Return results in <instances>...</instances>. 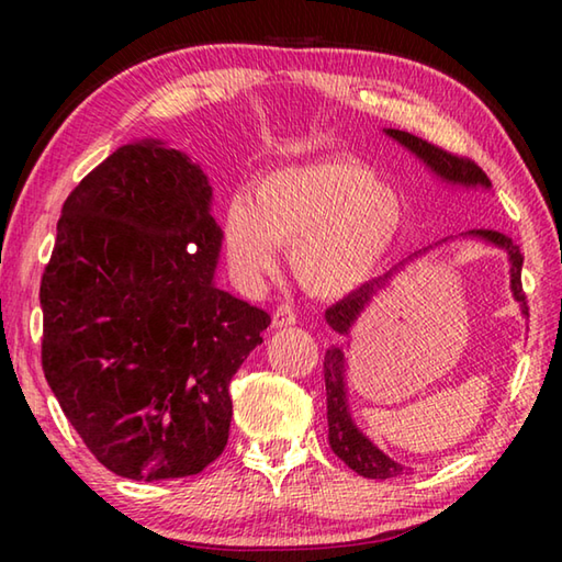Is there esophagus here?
<instances>
[{
    "label": "esophagus",
    "instance_id": "34e87169",
    "mask_svg": "<svg viewBox=\"0 0 562 562\" xmlns=\"http://www.w3.org/2000/svg\"><path fill=\"white\" fill-rule=\"evenodd\" d=\"M294 324H296V314H294V308H292V306H288V304L278 306V312L272 314V326H274V328H292Z\"/></svg>",
    "mask_w": 562,
    "mask_h": 562
}]
</instances>
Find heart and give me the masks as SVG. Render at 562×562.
Wrapping results in <instances>:
<instances>
[{
	"label": "heart",
	"mask_w": 562,
	"mask_h": 562,
	"mask_svg": "<svg viewBox=\"0 0 562 562\" xmlns=\"http://www.w3.org/2000/svg\"><path fill=\"white\" fill-rule=\"evenodd\" d=\"M405 224L401 198L355 159L284 166L226 205L222 236L238 280L260 284L278 270V246L318 300H345L384 266Z\"/></svg>",
	"instance_id": "b5f03b06"
}]
</instances>
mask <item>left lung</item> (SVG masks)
Here are the masks:
<instances>
[{
  "mask_svg": "<svg viewBox=\"0 0 562 562\" xmlns=\"http://www.w3.org/2000/svg\"><path fill=\"white\" fill-rule=\"evenodd\" d=\"M384 133L391 139H396L401 147L415 154V157L425 164V169H429V173H435L439 181L457 186V188L491 190V178H487L481 166L473 164L471 159L453 157V154L429 145V142H425L420 137L403 133V130L386 127ZM461 236L479 238V241H483L487 246L505 250L507 260H509V290H512V296H515V302H519L521 314L527 316L529 314L527 296H524V292H521L524 256H521L519 246L512 244V238H507L505 234L493 232V229H471ZM439 244H447V238ZM439 244H435V246H439ZM435 246L417 250V254H413L411 258H405L398 262V266H393L386 274H381V278L367 282L362 290H357L355 294L345 296V300H340L338 304H333L326 312V324L336 330L338 336L350 338V333H352L357 321L362 318L369 304H372L376 296L389 288L391 280L396 278V274L405 266H408V262L425 256L427 250H432ZM345 372H348V360H345L342 345H330V348L326 350V357H324V379H326V403H328V441H330L333 453L348 463L355 473L364 475V479L386 481V479H398V475H405L408 473V465H403L398 461H393L391 457H386V453L381 451L374 441L355 425L352 413H350V403H348V376H345Z\"/></svg>",
  "mask_w": 562,
  "mask_h": 562,
  "instance_id": "obj_1",
  "label": "left lung"
}]
</instances>
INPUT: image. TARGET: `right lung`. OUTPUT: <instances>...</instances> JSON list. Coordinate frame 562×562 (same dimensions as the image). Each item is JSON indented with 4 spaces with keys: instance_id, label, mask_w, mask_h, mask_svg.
<instances>
[{
    "instance_id": "1",
    "label": "right lung",
    "mask_w": 562,
    "mask_h": 562,
    "mask_svg": "<svg viewBox=\"0 0 562 562\" xmlns=\"http://www.w3.org/2000/svg\"><path fill=\"white\" fill-rule=\"evenodd\" d=\"M198 164L117 147L71 190L41 280L43 372L105 469L195 475L229 439V384L270 316L214 282L222 229Z\"/></svg>"
}]
</instances>
